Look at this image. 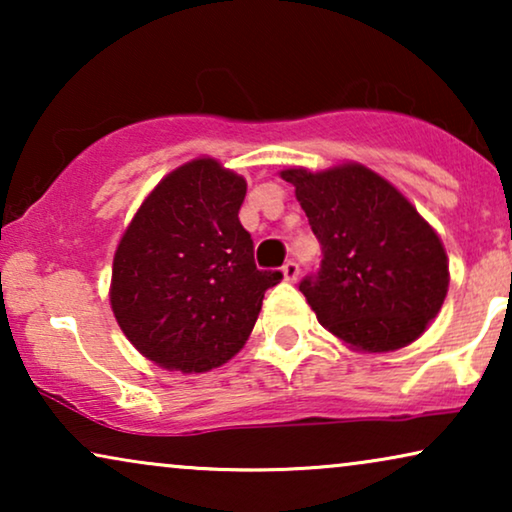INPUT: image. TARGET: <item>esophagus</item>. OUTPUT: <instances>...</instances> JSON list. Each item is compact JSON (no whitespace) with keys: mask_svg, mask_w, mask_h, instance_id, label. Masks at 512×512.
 <instances>
[{"mask_svg":"<svg viewBox=\"0 0 512 512\" xmlns=\"http://www.w3.org/2000/svg\"><path fill=\"white\" fill-rule=\"evenodd\" d=\"M282 272H284V279H286V282H296L300 268H298V263H296V261H289V263H284Z\"/></svg>","mask_w":512,"mask_h":512,"instance_id":"1","label":"esophagus"}]
</instances>
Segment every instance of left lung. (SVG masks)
I'll use <instances>...</instances> for the list:
<instances>
[{"label":"left lung","mask_w":512,"mask_h":512,"mask_svg":"<svg viewBox=\"0 0 512 512\" xmlns=\"http://www.w3.org/2000/svg\"><path fill=\"white\" fill-rule=\"evenodd\" d=\"M321 242V270L300 282L319 324L356 352L384 354L422 335L450 286L443 242L417 207L361 163L286 167Z\"/></svg>","instance_id":"1"}]
</instances>
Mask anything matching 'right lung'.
<instances>
[{"label": "right lung", "mask_w": 512, "mask_h": 512, "mask_svg": "<svg viewBox=\"0 0 512 512\" xmlns=\"http://www.w3.org/2000/svg\"><path fill=\"white\" fill-rule=\"evenodd\" d=\"M247 181L200 156L165 174L121 235L111 312L160 368L207 373L244 347L282 272L258 270L240 223Z\"/></svg>", "instance_id": "1"}]
</instances>
